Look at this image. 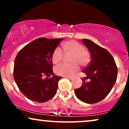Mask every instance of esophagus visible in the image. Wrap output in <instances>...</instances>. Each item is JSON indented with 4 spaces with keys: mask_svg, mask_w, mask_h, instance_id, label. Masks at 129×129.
<instances>
[{
    "mask_svg": "<svg viewBox=\"0 0 129 129\" xmlns=\"http://www.w3.org/2000/svg\"><path fill=\"white\" fill-rule=\"evenodd\" d=\"M66 78H67V79H69L70 80H73V77H66Z\"/></svg>",
    "mask_w": 129,
    "mask_h": 129,
    "instance_id": "34e87169",
    "label": "esophagus"
}]
</instances>
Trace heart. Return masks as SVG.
Listing matches in <instances>:
<instances>
[{
    "label": "heart",
    "instance_id": "heart-1",
    "mask_svg": "<svg viewBox=\"0 0 129 129\" xmlns=\"http://www.w3.org/2000/svg\"><path fill=\"white\" fill-rule=\"evenodd\" d=\"M62 48L66 55H71L70 65L61 64L55 69V73L59 76L69 77L73 75L79 69V66L82 67H86L90 60V53L84 49L81 43L74 40H70L62 44ZM61 50L56 48L51 56L52 62L54 64H59L63 59Z\"/></svg>",
    "mask_w": 129,
    "mask_h": 129
}]
</instances>
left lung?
I'll return each mask as SVG.
<instances>
[{
	"mask_svg": "<svg viewBox=\"0 0 129 129\" xmlns=\"http://www.w3.org/2000/svg\"><path fill=\"white\" fill-rule=\"evenodd\" d=\"M82 42L90 53L91 60L83 72L86 77L81 78L82 84L75 90L76 97L87 104L98 103L110 93L116 82L118 69L113 56L103 47L89 39H83ZM89 79V82L85 79Z\"/></svg>",
	"mask_w": 129,
	"mask_h": 129,
	"instance_id": "left-lung-1",
	"label": "left lung"
}]
</instances>
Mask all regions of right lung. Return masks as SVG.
<instances>
[{
	"instance_id": "right-lung-1",
	"label": "right lung",
	"mask_w": 129,
	"mask_h": 129,
	"mask_svg": "<svg viewBox=\"0 0 129 129\" xmlns=\"http://www.w3.org/2000/svg\"><path fill=\"white\" fill-rule=\"evenodd\" d=\"M63 38L37 39L22 48L14 60L13 75L20 91L29 100L44 103L55 95L62 77L53 72L52 53ZM51 75L53 76L48 78ZM47 76L44 79L43 77Z\"/></svg>"
}]
</instances>
